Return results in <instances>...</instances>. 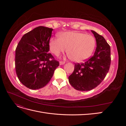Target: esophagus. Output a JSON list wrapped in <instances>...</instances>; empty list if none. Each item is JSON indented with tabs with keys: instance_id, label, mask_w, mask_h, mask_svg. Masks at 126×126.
Segmentation results:
<instances>
[{
	"instance_id": "esophagus-1",
	"label": "esophagus",
	"mask_w": 126,
	"mask_h": 126,
	"mask_svg": "<svg viewBox=\"0 0 126 126\" xmlns=\"http://www.w3.org/2000/svg\"><path fill=\"white\" fill-rule=\"evenodd\" d=\"M64 63H65V62H59L60 65H63V64H64Z\"/></svg>"
}]
</instances>
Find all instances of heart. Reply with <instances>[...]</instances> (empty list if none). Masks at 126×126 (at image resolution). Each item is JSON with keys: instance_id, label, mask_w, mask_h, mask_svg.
<instances>
[{"instance_id": "1", "label": "heart", "mask_w": 126, "mask_h": 126, "mask_svg": "<svg viewBox=\"0 0 126 126\" xmlns=\"http://www.w3.org/2000/svg\"><path fill=\"white\" fill-rule=\"evenodd\" d=\"M49 48L56 56L67 50L69 57L75 62H82L89 58L96 46V40L91 35L76 32L61 33L59 37H52Z\"/></svg>"}]
</instances>
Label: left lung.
Masks as SVG:
<instances>
[{
    "mask_svg": "<svg viewBox=\"0 0 126 126\" xmlns=\"http://www.w3.org/2000/svg\"><path fill=\"white\" fill-rule=\"evenodd\" d=\"M91 31L96 40L94 54L85 63H75L74 71L68 77L71 86L82 91L93 89L99 85L107 74L111 63L110 46L102 36Z\"/></svg>",
    "mask_w": 126,
    "mask_h": 126,
    "instance_id": "left-lung-1",
    "label": "left lung"
}]
</instances>
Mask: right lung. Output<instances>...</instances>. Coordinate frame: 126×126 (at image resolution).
<instances>
[{
    "instance_id": "obj_1",
    "label": "right lung",
    "mask_w": 126,
    "mask_h": 126,
    "mask_svg": "<svg viewBox=\"0 0 126 126\" xmlns=\"http://www.w3.org/2000/svg\"><path fill=\"white\" fill-rule=\"evenodd\" d=\"M52 28L39 26L22 37L16 49L15 67L19 81L36 90L50 81L59 65L49 51Z\"/></svg>"
}]
</instances>
